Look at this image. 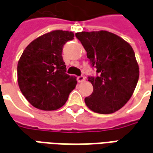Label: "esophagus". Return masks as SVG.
Returning <instances> with one entry per match:
<instances>
[{"label": "esophagus", "mask_w": 153, "mask_h": 153, "mask_svg": "<svg viewBox=\"0 0 153 153\" xmlns=\"http://www.w3.org/2000/svg\"><path fill=\"white\" fill-rule=\"evenodd\" d=\"M85 80V76H77V82L79 83H81V82H83Z\"/></svg>", "instance_id": "1"}]
</instances>
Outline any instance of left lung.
<instances>
[{"instance_id": "8db88e82", "label": "left lung", "mask_w": 153, "mask_h": 153, "mask_svg": "<svg viewBox=\"0 0 153 153\" xmlns=\"http://www.w3.org/2000/svg\"><path fill=\"white\" fill-rule=\"evenodd\" d=\"M87 53L98 76H89L93 92L85 98L96 113L112 114L121 109L133 96L139 68L131 45L121 37L105 30L76 33Z\"/></svg>"}]
</instances>
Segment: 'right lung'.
Here are the masks:
<instances>
[{
    "label": "right lung",
    "instance_id": "obj_1",
    "mask_svg": "<svg viewBox=\"0 0 153 153\" xmlns=\"http://www.w3.org/2000/svg\"><path fill=\"white\" fill-rule=\"evenodd\" d=\"M73 39L71 31L53 30L35 39L23 52L17 66L18 84L33 107L59 109L76 87V79L66 73L62 56L63 45Z\"/></svg>",
    "mask_w": 153,
    "mask_h": 153
}]
</instances>
